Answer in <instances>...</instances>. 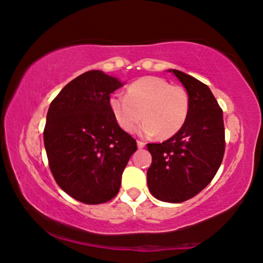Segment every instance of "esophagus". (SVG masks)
Instances as JSON below:
<instances>
[{"instance_id": "obj_1", "label": "esophagus", "mask_w": 263, "mask_h": 263, "mask_svg": "<svg viewBox=\"0 0 263 263\" xmlns=\"http://www.w3.org/2000/svg\"><path fill=\"white\" fill-rule=\"evenodd\" d=\"M137 145H138V148H144L145 147V143H144V141H141V140L137 141Z\"/></svg>"}]
</instances>
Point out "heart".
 Returning a JSON list of instances; mask_svg holds the SVG:
<instances>
[{"label": "heart", "instance_id": "heart-1", "mask_svg": "<svg viewBox=\"0 0 263 263\" xmlns=\"http://www.w3.org/2000/svg\"><path fill=\"white\" fill-rule=\"evenodd\" d=\"M112 117L123 131L139 128L143 136L167 139L184 126L190 114V96L182 86L171 85L164 78L147 76L133 82L126 96L115 93L109 99Z\"/></svg>", "mask_w": 263, "mask_h": 263}]
</instances>
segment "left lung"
<instances>
[{
    "label": "left lung",
    "instance_id": "8db88e82",
    "mask_svg": "<svg viewBox=\"0 0 263 263\" xmlns=\"http://www.w3.org/2000/svg\"><path fill=\"white\" fill-rule=\"evenodd\" d=\"M190 96V114L176 135L161 144H147L152 164L147 186L154 198L182 202L197 195L218 172L224 153L222 110L206 84L179 70Z\"/></svg>",
    "mask_w": 263,
    "mask_h": 263
}]
</instances>
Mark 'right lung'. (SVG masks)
<instances>
[{"mask_svg":"<svg viewBox=\"0 0 263 263\" xmlns=\"http://www.w3.org/2000/svg\"><path fill=\"white\" fill-rule=\"evenodd\" d=\"M123 84L91 70L68 83L49 106L43 138L50 170L65 193L87 205L116 197L137 149L109 106L110 95Z\"/></svg>","mask_w":263,"mask_h":263,"instance_id":"add662e5","label":"right lung"}]
</instances>
